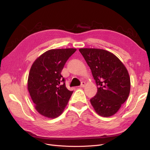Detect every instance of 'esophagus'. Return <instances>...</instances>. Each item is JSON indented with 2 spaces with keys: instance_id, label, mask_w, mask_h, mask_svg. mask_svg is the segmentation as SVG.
Masks as SVG:
<instances>
[{
  "instance_id": "esophagus-1",
  "label": "esophagus",
  "mask_w": 150,
  "mask_h": 150,
  "mask_svg": "<svg viewBox=\"0 0 150 150\" xmlns=\"http://www.w3.org/2000/svg\"><path fill=\"white\" fill-rule=\"evenodd\" d=\"M85 85H86V83L85 82H82V83H81V86H79V88H83V87H84Z\"/></svg>"
}]
</instances>
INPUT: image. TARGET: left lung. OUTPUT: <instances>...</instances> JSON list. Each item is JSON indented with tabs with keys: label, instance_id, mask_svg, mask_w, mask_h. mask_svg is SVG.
<instances>
[{
	"label": "left lung",
	"instance_id": "8db88e82",
	"mask_svg": "<svg viewBox=\"0 0 150 150\" xmlns=\"http://www.w3.org/2000/svg\"><path fill=\"white\" fill-rule=\"evenodd\" d=\"M79 51L98 86L91 104L99 116L114 115L129 96L131 83L128 70L115 54L106 50L81 48Z\"/></svg>",
	"mask_w": 150,
	"mask_h": 150
}]
</instances>
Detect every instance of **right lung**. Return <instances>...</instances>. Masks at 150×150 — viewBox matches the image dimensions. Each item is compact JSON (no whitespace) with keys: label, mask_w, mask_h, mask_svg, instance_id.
Segmentation results:
<instances>
[{"label":"right lung","mask_w":150,"mask_h":150,"mask_svg":"<svg viewBox=\"0 0 150 150\" xmlns=\"http://www.w3.org/2000/svg\"><path fill=\"white\" fill-rule=\"evenodd\" d=\"M76 51L74 48L49 50L36 59L30 67L29 93L36 111L48 118L62 114L73 93L66 88L61 72Z\"/></svg>","instance_id":"1"}]
</instances>
